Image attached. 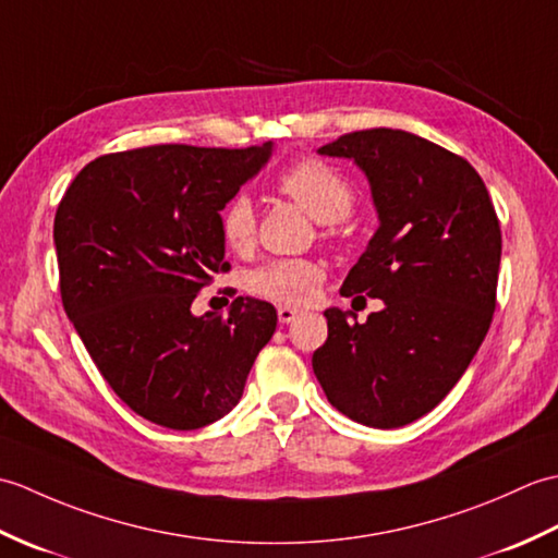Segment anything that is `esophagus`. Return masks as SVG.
I'll return each mask as SVG.
<instances>
[{"mask_svg":"<svg viewBox=\"0 0 558 558\" xmlns=\"http://www.w3.org/2000/svg\"><path fill=\"white\" fill-rule=\"evenodd\" d=\"M300 314L302 312L300 310H292V306H278V322L280 324H292Z\"/></svg>","mask_w":558,"mask_h":558,"instance_id":"esophagus-1","label":"esophagus"}]
</instances>
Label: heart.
Instances as JSON below:
<instances>
[{"mask_svg": "<svg viewBox=\"0 0 558 558\" xmlns=\"http://www.w3.org/2000/svg\"><path fill=\"white\" fill-rule=\"evenodd\" d=\"M278 189L300 204L312 218L338 222L350 216L354 204L352 184L333 165L322 160H300L280 174ZM256 234V210L252 198L236 194L220 213V236L232 252H248ZM324 280V268L312 258L270 260L252 276V290L258 298L278 304H310Z\"/></svg>", "mask_w": 558, "mask_h": 558, "instance_id": "obj_1", "label": "heart"}]
</instances>
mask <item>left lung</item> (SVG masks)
<instances>
[{"label": "left lung", "mask_w": 558, "mask_h": 558, "mask_svg": "<svg viewBox=\"0 0 558 558\" xmlns=\"http://www.w3.org/2000/svg\"><path fill=\"white\" fill-rule=\"evenodd\" d=\"M366 174L378 230L340 294L384 300L364 324L326 310L312 366L330 405L396 429L432 412L465 374L496 310L501 228L472 165L402 129H364L318 148Z\"/></svg>", "instance_id": "left-lung-1"}]
</instances>
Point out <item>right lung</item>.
<instances>
[{"label": "right lung", "instance_id": "obj_1", "mask_svg": "<svg viewBox=\"0 0 558 558\" xmlns=\"http://www.w3.org/2000/svg\"><path fill=\"white\" fill-rule=\"evenodd\" d=\"M252 148L146 146L100 156L59 201V292L105 381L141 417L177 432L225 417L276 333L272 304L236 298L192 314L228 272L220 210L270 158Z\"/></svg>", "mask_w": 558, "mask_h": 558}]
</instances>
